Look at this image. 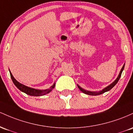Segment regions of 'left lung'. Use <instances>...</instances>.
Returning <instances> with one entry per match:
<instances>
[{"label": "left lung", "instance_id": "8db88e82", "mask_svg": "<svg viewBox=\"0 0 133 133\" xmlns=\"http://www.w3.org/2000/svg\"><path fill=\"white\" fill-rule=\"evenodd\" d=\"M124 65H125V64H124L123 66L122 67L120 73H119V74L118 77H117V78H116V80H115V81H114V82H113L112 83L111 85H109V86H107V87L104 88V89H103L102 90L100 91V92H91V91H88V90H84V89H82V88L80 87L78 85H77V86H78V89H80V90H81L82 92H83V93L85 94H87V95H101V94H102L104 93V92H107V91H109V90H111V89H112V88L114 87L115 86V85H116V83H117V82H118V81H119V78H120L121 76V74H122V72H123V71L124 68Z\"/></svg>", "mask_w": 133, "mask_h": 133}]
</instances>
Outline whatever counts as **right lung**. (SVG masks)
<instances>
[{
    "mask_svg": "<svg viewBox=\"0 0 133 133\" xmlns=\"http://www.w3.org/2000/svg\"><path fill=\"white\" fill-rule=\"evenodd\" d=\"M10 75L13 83H14L15 85L17 87V88H18L19 90L22 91V92L26 93V94L31 95V96H41V95H44L46 94L50 93L51 91L52 90V89H53L55 86V83L51 87L50 89H46V90H38V89H33V88L29 87H27L26 85H24L22 84V83H19V82H17V80L14 78V77H13V75H12L10 71Z\"/></svg>",
    "mask_w": 133,
    "mask_h": 133,
    "instance_id": "obj_1",
    "label": "right lung"
}]
</instances>
